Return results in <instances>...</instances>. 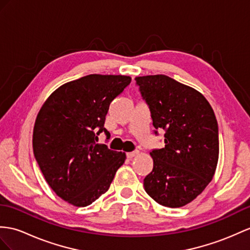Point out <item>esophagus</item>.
Here are the masks:
<instances>
[{
	"instance_id": "esophagus-1",
	"label": "esophagus",
	"mask_w": 250,
	"mask_h": 250,
	"mask_svg": "<svg viewBox=\"0 0 250 250\" xmlns=\"http://www.w3.org/2000/svg\"><path fill=\"white\" fill-rule=\"evenodd\" d=\"M138 154H139L138 150H133V151H130V153H127L126 156H127V158H129V159H131V158L137 156Z\"/></svg>"
}]
</instances>
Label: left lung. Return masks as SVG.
<instances>
[{"label": "left lung", "mask_w": 250, "mask_h": 250, "mask_svg": "<svg viewBox=\"0 0 250 250\" xmlns=\"http://www.w3.org/2000/svg\"><path fill=\"white\" fill-rule=\"evenodd\" d=\"M155 127L163 129L164 147L154 148V167L143 180L155 202L169 208L191 203L212 180L218 160V125L198 91L166 75L136 78Z\"/></svg>", "instance_id": "1"}]
</instances>
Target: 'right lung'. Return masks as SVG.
Segmentation results:
<instances>
[{
  "mask_svg": "<svg viewBox=\"0 0 250 250\" xmlns=\"http://www.w3.org/2000/svg\"><path fill=\"white\" fill-rule=\"evenodd\" d=\"M131 82L129 76L91 74L62 84L36 119L33 149L53 191L77 207L92 204L108 191L125 154L99 144L111 102Z\"/></svg>",
  "mask_w": 250,
  "mask_h": 250,
  "instance_id": "add662e5",
  "label": "right lung"
}]
</instances>
